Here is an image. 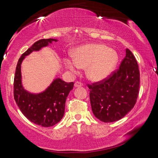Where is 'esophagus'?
I'll use <instances>...</instances> for the list:
<instances>
[{
    "label": "esophagus",
    "mask_w": 158,
    "mask_h": 158,
    "mask_svg": "<svg viewBox=\"0 0 158 158\" xmlns=\"http://www.w3.org/2000/svg\"><path fill=\"white\" fill-rule=\"evenodd\" d=\"M82 85H83L82 83H81L80 81H76L74 83V86L75 87H81Z\"/></svg>",
    "instance_id": "1"
}]
</instances>
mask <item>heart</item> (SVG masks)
Returning <instances> with one entry per match:
<instances>
[{
	"label": "heart",
	"instance_id": "obj_1",
	"mask_svg": "<svg viewBox=\"0 0 158 158\" xmlns=\"http://www.w3.org/2000/svg\"><path fill=\"white\" fill-rule=\"evenodd\" d=\"M118 61L117 53L102 44L83 45L74 51V57L64 58L65 66L73 73L86 68V76L93 81H102L110 75Z\"/></svg>",
	"mask_w": 158,
	"mask_h": 158
}]
</instances>
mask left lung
<instances>
[{
	"mask_svg": "<svg viewBox=\"0 0 158 158\" xmlns=\"http://www.w3.org/2000/svg\"><path fill=\"white\" fill-rule=\"evenodd\" d=\"M139 84L137 61L126 49V55L117 70L100 81L88 84L93 114L105 123L121 119L135 105Z\"/></svg>",
	"mask_w": 158,
	"mask_h": 158,
	"instance_id": "left-lung-1",
	"label": "left lung"
}]
</instances>
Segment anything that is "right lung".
<instances>
[{"mask_svg":"<svg viewBox=\"0 0 158 158\" xmlns=\"http://www.w3.org/2000/svg\"><path fill=\"white\" fill-rule=\"evenodd\" d=\"M56 39H42L37 41L21 55L18 60L14 79V98L22 114L32 123L42 127L58 123L65 113L66 99L73 89L74 82L67 83L60 78L53 80L44 92L33 94L23 89L21 83V65L25 56L33 51L47 47Z\"/></svg>","mask_w":158,"mask_h":158,"instance_id":"1","label":"right lung"}]
</instances>
